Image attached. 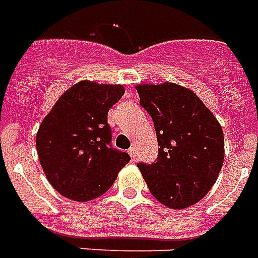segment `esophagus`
I'll return each instance as SVG.
<instances>
[{"label":"esophagus","mask_w":258,"mask_h":258,"mask_svg":"<svg viewBox=\"0 0 258 258\" xmlns=\"http://www.w3.org/2000/svg\"><path fill=\"white\" fill-rule=\"evenodd\" d=\"M127 152H129V155H131V156H132V158H133V159L136 158L137 151H136V147H135V145H133V147H131V148H129V151H127Z\"/></svg>","instance_id":"obj_1"}]
</instances>
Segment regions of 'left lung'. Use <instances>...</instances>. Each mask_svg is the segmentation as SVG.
Masks as SVG:
<instances>
[{
  "label": "left lung",
  "instance_id": "left-lung-1",
  "mask_svg": "<svg viewBox=\"0 0 258 258\" xmlns=\"http://www.w3.org/2000/svg\"><path fill=\"white\" fill-rule=\"evenodd\" d=\"M140 104L154 121L159 155L139 163L155 199L171 210L195 205L211 190L224 160L223 129L191 90L175 83L137 84Z\"/></svg>",
  "mask_w": 258,
  "mask_h": 258
}]
</instances>
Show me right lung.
I'll return each instance as SVG.
<instances>
[{
	"instance_id": "right-lung-1",
	"label": "right lung",
	"mask_w": 258,
	"mask_h": 258,
	"mask_svg": "<svg viewBox=\"0 0 258 258\" xmlns=\"http://www.w3.org/2000/svg\"><path fill=\"white\" fill-rule=\"evenodd\" d=\"M125 92L121 84L83 80L72 85L43 118L36 151L50 185L77 203L95 200L111 187L126 152L110 147L107 113Z\"/></svg>"
}]
</instances>
